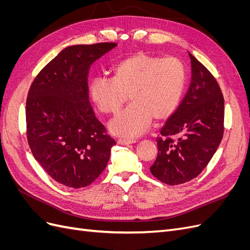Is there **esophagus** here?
<instances>
[{
    "label": "esophagus",
    "mask_w": 250,
    "mask_h": 250,
    "mask_svg": "<svg viewBox=\"0 0 250 250\" xmlns=\"http://www.w3.org/2000/svg\"><path fill=\"white\" fill-rule=\"evenodd\" d=\"M137 142V140L134 139H119L118 140V144L120 145H128V144H133Z\"/></svg>",
    "instance_id": "1"
}]
</instances>
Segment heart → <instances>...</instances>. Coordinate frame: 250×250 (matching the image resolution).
<instances>
[{
  "label": "heart",
  "instance_id": "1",
  "mask_svg": "<svg viewBox=\"0 0 250 250\" xmlns=\"http://www.w3.org/2000/svg\"><path fill=\"white\" fill-rule=\"evenodd\" d=\"M187 81L177 58L138 53L113 64L110 78L97 77L89 85L93 102L105 115H117L128 99L131 104L110 123L113 132L135 137L151 119L164 120L175 111Z\"/></svg>",
  "mask_w": 250,
  "mask_h": 250
}]
</instances>
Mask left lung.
Segmentation results:
<instances>
[{
  "label": "left lung",
  "mask_w": 250,
  "mask_h": 250,
  "mask_svg": "<svg viewBox=\"0 0 250 250\" xmlns=\"http://www.w3.org/2000/svg\"><path fill=\"white\" fill-rule=\"evenodd\" d=\"M192 80L183 101L156 138L152 175L169 186L197 177L215 154L224 132V98L216 78L188 53Z\"/></svg>",
  "instance_id": "left-lung-1"
}]
</instances>
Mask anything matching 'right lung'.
<instances>
[{
    "label": "right lung",
    "mask_w": 250,
    "mask_h": 250,
    "mask_svg": "<svg viewBox=\"0 0 250 250\" xmlns=\"http://www.w3.org/2000/svg\"><path fill=\"white\" fill-rule=\"evenodd\" d=\"M116 42L77 44L62 50L30 86L27 140L35 160L57 183L89 186L106 167L116 145L88 100L89 67Z\"/></svg>",
    "instance_id": "add662e5"
}]
</instances>
